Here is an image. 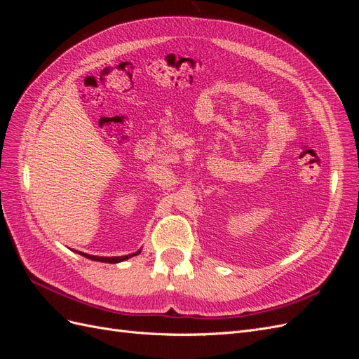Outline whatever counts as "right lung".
Wrapping results in <instances>:
<instances>
[{
	"label": "right lung",
	"mask_w": 359,
	"mask_h": 359,
	"mask_svg": "<svg viewBox=\"0 0 359 359\" xmlns=\"http://www.w3.org/2000/svg\"><path fill=\"white\" fill-rule=\"evenodd\" d=\"M139 253H140V252L133 253V255H128V256H118V257H99V256H91V255H85V253H81V255L85 256V257L91 259V260H99V262L116 264V262H123V260H126V259H128V257H132V256H136V255H139Z\"/></svg>",
	"instance_id": "add662e5"
}]
</instances>
